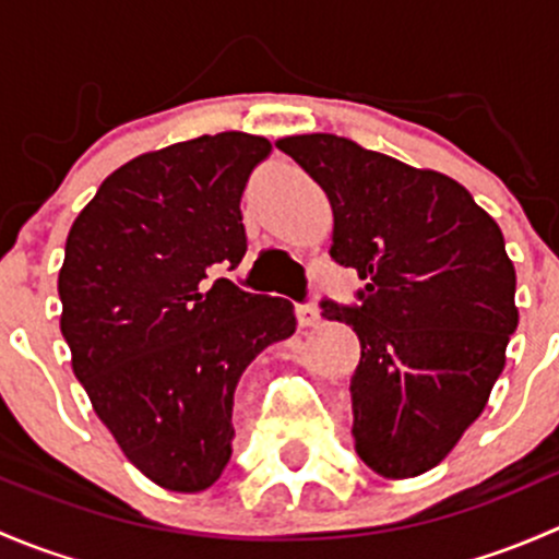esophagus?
<instances>
[{"instance_id":"esophagus-1","label":"esophagus","mask_w":559,"mask_h":559,"mask_svg":"<svg viewBox=\"0 0 559 559\" xmlns=\"http://www.w3.org/2000/svg\"><path fill=\"white\" fill-rule=\"evenodd\" d=\"M295 316H297V324H300L302 330H308V326H316V324H319V319H321L319 311H316L313 306H308V302H306V306H297Z\"/></svg>"}]
</instances>
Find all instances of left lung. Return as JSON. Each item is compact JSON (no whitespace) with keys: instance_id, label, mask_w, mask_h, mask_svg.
<instances>
[{"instance_id":"8db88e82","label":"left lung","mask_w":559,"mask_h":559,"mask_svg":"<svg viewBox=\"0 0 559 559\" xmlns=\"http://www.w3.org/2000/svg\"><path fill=\"white\" fill-rule=\"evenodd\" d=\"M275 145L324 189L330 257L365 281L357 306L321 302L362 346L354 449L379 476H419L452 452L503 373L520 321L503 233L443 173L324 132Z\"/></svg>"}]
</instances>
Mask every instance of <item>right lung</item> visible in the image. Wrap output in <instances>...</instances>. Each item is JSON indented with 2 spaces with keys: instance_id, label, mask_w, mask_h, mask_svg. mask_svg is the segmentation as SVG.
Listing matches in <instances>:
<instances>
[{
  "instance_id": "1",
  "label": "right lung",
  "mask_w": 559,
  "mask_h": 559,
  "mask_svg": "<svg viewBox=\"0 0 559 559\" xmlns=\"http://www.w3.org/2000/svg\"><path fill=\"white\" fill-rule=\"evenodd\" d=\"M270 151L246 132L151 151L107 175L67 235L59 297L72 370L127 460L173 492L222 476L240 376L297 326L284 297L211 278L243 259L240 197Z\"/></svg>"
}]
</instances>
